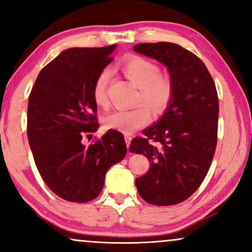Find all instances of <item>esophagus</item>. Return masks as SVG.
Listing matches in <instances>:
<instances>
[{
	"label": "esophagus",
	"mask_w": 252,
	"mask_h": 252,
	"mask_svg": "<svg viewBox=\"0 0 252 252\" xmlns=\"http://www.w3.org/2000/svg\"><path fill=\"white\" fill-rule=\"evenodd\" d=\"M124 140H126V147H128V148H129V146H130V142H131V136L128 135V134H126V135H124Z\"/></svg>",
	"instance_id": "obj_1"
}]
</instances>
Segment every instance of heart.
<instances>
[{"mask_svg":"<svg viewBox=\"0 0 252 252\" xmlns=\"http://www.w3.org/2000/svg\"><path fill=\"white\" fill-rule=\"evenodd\" d=\"M123 72L126 78L140 88L137 102H146L155 111H162L168 105L173 97V84L167 77L160 76V68L155 63L140 57L130 58L123 63ZM110 70L104 68L98 74L94 85V99L97 105H108V84ZM152 118L150 110L141 104L130 110H115L104 118V124L108 129L130 134L142 128Z\"/></svg>","mask_w":252,"mask_h":252,"instance_id":"heart-1","label":"heart"}]
</instances>
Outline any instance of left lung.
<instances>
[{
	"label": "left lung",
	"instance_id": "8db88e82",
	"mask_svg": "<svg viewBox=\"0 0 252 252\" xmlns=\"http://www.w3.org/2000/svg\"><path fill=\"white\" fill-rule=\"evenodd\" d=\"M134 51L163 63L173 84L166 111L143 130L146 137L134 138L129 147L150 163L135 184L149 204L176 205L199 189L215 155L219 112L216 85L205 63L180 45L138 43Z\"/></svg>",
	"mask_w": 252,
	"mask_h": 252
}]
</instances>
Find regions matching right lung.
Wrapping results in <instances>:
<instances>
[{
    "instance_id": "right-lung-1",
    "label": "right lung",
    "mask_w": 252,
    "mask_h": 252,
    "mask_svg": "<svg viewBox=\"0 0 252 252\" xmlns=\"http://www.w3.org/2000/svg\"><path fill=\"white\" fill-rule=\"evenodd\" d=\"M116 47L63 51L42 68L28 98L27 135L36 168L52 192L67 201L97 198L106 172L126 154L117 130L89 147L82 143L99 126L92 91Z\"/></svg>"
}]
</instances>
